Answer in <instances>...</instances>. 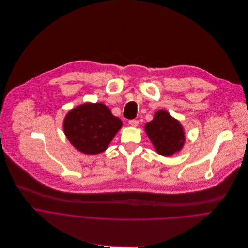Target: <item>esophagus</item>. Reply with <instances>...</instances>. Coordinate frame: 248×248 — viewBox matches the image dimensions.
Segmentation results:
<instances>
[{
    "label": "esophagus",
    "mask_w": 248,
    "mask_h": 248,
    "mask_svg": "<svg viewBox=\"0 0 248 248\" xmlns=\"http://www.w3.org/2000/svg\"><path fill=\"white\" fill-rule=\"evenodd\" d=\"M129 125L132 127H137L139 125V121L138 120H130Z\"/></svg>",
    "instance_id": "esophagus-1"
}]
</instances>
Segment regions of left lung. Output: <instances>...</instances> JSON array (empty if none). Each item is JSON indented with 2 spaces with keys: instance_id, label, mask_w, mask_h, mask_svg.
I'll list each match as a JSON object with an SVG mask.
<instances>
[{
  "instance_id": "1",
  "label": "left lung",
  "mask_w": 248,
  "mask_h": 248,
  "mask_svg": "<svg viewBox=\"0 0 248 248\" xmlns=\"http://www.w3.org/2000/svg\"><path fill=\"white\" fill-rule=\"evenodd\" d=\"M144 131L156 153L162 156L169 157L181 152L186 142L181 122L163 109L155 113L154 119L144 125Z\"/></svg>"
}]
</instances>
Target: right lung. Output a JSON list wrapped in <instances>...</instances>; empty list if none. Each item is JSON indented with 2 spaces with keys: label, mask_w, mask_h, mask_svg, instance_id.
<instances>
[{
  "label": "right lung",
  "mask_w": 248,
  "mask_h": 248,
  "mask_svg": "<svg viewBox=\"0 0 248 248\" xmlns=\"http://www.w3.org/2000/svg\"><path fill=\"white\" fill-rule=\"evenodd\" d=\"M122 121L102 103H85L67 112L63 131L77 151L88 155L105 152L121 129Z\"/></svg>",
  "instance_id": "obj_1"
}]
</instances>
